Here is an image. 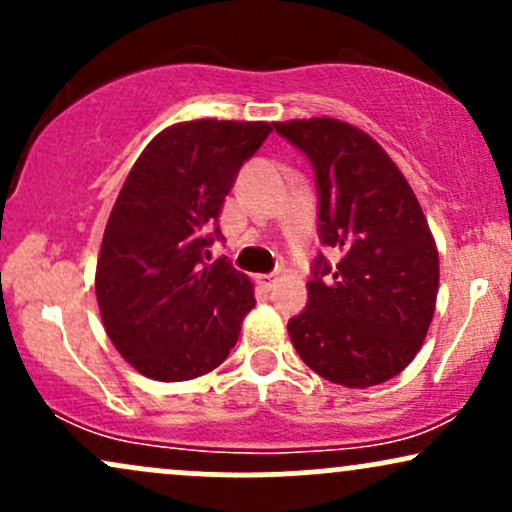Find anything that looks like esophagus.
<instances>
[{"label": "esophagus", "mask_w": 512, "mask_h": 512, "mask_svg": "<svg viewBox=\"0 0 512 512\" xmlns=\"http://www.w3.org/2000/svg\"><path fill=\"white\" fill-rule=\"evenodd\" d=\"M257 284H260L262 289L269 291L276 284V274H260V276H257Z\"/></svg>", "instance_id": "obj_1"}]
</instances>
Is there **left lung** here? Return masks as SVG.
<instances>
[{
    "label": "left lung",
    "mask_w": 512,
    "mask_h": 512,
    "mask_svg": "<svg viewBox=\"0 0 512 512\" xmlns=\"http://www.w3.org/2000/svg\"><path fill=\"white\" fill-rule=\"evenodd\" d=\"M308 156L317 252L308 305L289 337L308 368L346 387L395 378L424 344L438 296V250L419 199L383 146L332 117L274 122Z\"/></svg>",
    "instance_id": "8db88e82"
}]
</instances>
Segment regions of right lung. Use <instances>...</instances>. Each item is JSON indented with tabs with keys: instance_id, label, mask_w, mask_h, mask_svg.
<instances>
[{
	"instance_id": "right-lung-1",
	"label": "right lung",
	"mask_w": 512,
	"mask_h": 512,
	"mask_svg": "<svg viewBox=\"0 0 512 512\" xmlns=\"http://www.w3.org/2000/svg\"><path fill=\"white\" fill-rule=\"evenodd\" d=\"M267 122L192 120L163 129L129 170L98 255L105 332L146 378L180 383L214 370L255 308L250 279L226 257L219 214Z\"/></svg>"
}]
</instances>
